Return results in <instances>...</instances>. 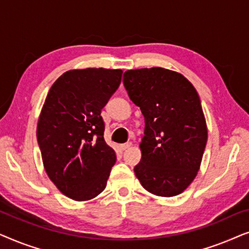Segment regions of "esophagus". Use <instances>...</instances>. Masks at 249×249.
Wrapping results in <instances>:
<instances>
[{
  "label": "esophagus",
  "mask_w": 249,
  "mask_h": 249,
  "mask_svg": "<svg viewBox=\"0 0 249 249\" xmlns=\"http://www.w3.org/2000/svg\"><path fill=\"white\" fill-rule=\"evenodd\" d=\"M130 146H131V142H125V144L120 145V149L121 151H125V149H128Z\"/></svg>",
  "instance_id": "obj_1"
}]
</instances>
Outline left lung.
<instances>
[{"label":"left lung","instance_id":"8db88e82","mask_svg":"<svg viewBox=\"0 0 249 249\" xmlns=\"http://www.w3.org/2000/svg\"><path fill=\"white\" fill-rule=\"evenodd\" d=\"M124 85L145 118L136 177L156 196L179 195L195 179L207 142L195 87L181 73L163 68L125 71Z\"/></svg>","mask_w":249,"mask_h":249}]
</instances>
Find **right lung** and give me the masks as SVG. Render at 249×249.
I'll return each mask as SVG.
<instances>
[{
	"label": "right lung",
	"mask_w": 249,
	"mask_h": 249,
	"mask_svg": "<svg viewBox=\"0 0 249 249\" xmlns=\"http://www.w3.org/2000/svg\"><path fill=\"white\" fill-rule=\"evenodd\" d=\"M122 70L88 68L64 72L52 85L37 124L44 168L63 195L96 197L117 161L104 141L101 111L118 89Z\"/></svg>",
	"instance_id": "add662e5"
}]
</instances>
